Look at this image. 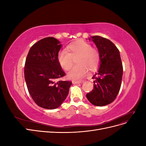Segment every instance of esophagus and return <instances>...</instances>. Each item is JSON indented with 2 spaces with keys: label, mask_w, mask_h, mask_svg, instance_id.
I'll list each match as a JSON object with an SVG mask.
<instances>
[{
  "label": "esophagus",
  "mask_w": 146,
  "mask_h": 146,
  "mask_svg": "<svg viewBox=\"0 0 146 146\" xmlns=\"http://www.w3.org/2000/svg\"><path fill=\"white\" fill-rule=\"evenodd\" d=\"M82 82H83V81H76V80L72 81L73 84H79V83H81Z\"/></svg>",
  "instance_id": "34e87169"
}]
</instances>
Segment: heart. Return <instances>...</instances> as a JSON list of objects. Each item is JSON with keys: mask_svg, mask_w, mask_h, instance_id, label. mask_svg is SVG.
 I'll return each mask as SVG.
<instances>
[{"mask_svg": "<svg viewBox=\"0 0 146 146\" xmlns=\"http://www.w3.org/2000/svg\"><path fill=\"white\" fill-rule=\"evenodd\" d=\"M58 61L63 69L68 70L72 68L76 58V65L68 74V77L73 80H81L88 74V70L94 71L100 62L99 51L92 47L90 43L78 41L70 44L66 50H61L58 54Z\"/></svg>", "mask_w": 146, "mask_h": 146, "instance_id": "b5f03b06", "label": "heart"}]
</instances>
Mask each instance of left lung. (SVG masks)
<instances>
[{
	"label": "left lung",
	"instance_id": "obj_1",
	"mask_svg": "<svg viewBox=\"0 0 146 146\" xmlns=\"http://www.w3.org/2000/svg\"><path fill=\"white\" fill-rule=\"evenodd\" d=\"M93 41L100 57L99 69L92 78L94 88L86 94L88 100L94 105L102 107L115 100L120 90L123 67L118 48L109 39L93 36Z\"/></svg>",
	"mask_w": 146,
	"mask_h": 146
}]
</instances>
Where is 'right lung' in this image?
Here are the masks:
<instances>
[{
    "label": "right lung",
    "mask_w": 146,
    "mask_h": 146,
    "mask_svg": "<svg viewBox=\"0 0 146 146\" xmlns=\"http://www.w3.org/2000/svg\"><path fill=\"white\" fill-rule=\"evenodd\" d=\"M61 47L56 38H43L30 48L25 60L24 77L29 94L45 109L59 107L72 85L70 81L60 80L65 76L57 58Z\"/></svg>",
    "instance_id": "1"
}]
</instances>
